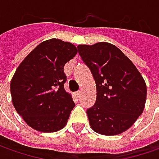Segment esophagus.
<instances>
[{"mask_svg": "<svg viewBox=\"0 0 159 159\" xmlns=\"http://www.w3.org/2000/svg\"><path fill=\"white\" fill-rule=\"evenodd\" d=\"M75 95H76L77 97H80L81 95V91H77L76 93H75Z\"/></svg>", "mask_w": 159, "mask_h": 159, "instance_id": "obj_1", "label": "esophagus"}]
</instances>
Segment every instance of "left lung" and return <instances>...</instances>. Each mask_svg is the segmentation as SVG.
Here are the masks:
<instances>
[{
    "mask_svg": "<svg viewBox=\"0 0 159 159\" xmlns=\"http://www.w3.org/2000/svg\"><path fill=\"white\" fill-rule=\"evenodd\" d=\"M77 48L96 85L95 103L87 110L91 128L103 135L125 132L143 111L147 95L143 78L131 60L111 43Z\"/></svg>",
    "mask_w": 159,
    "mask_h": 159,
    "instance_id": "8db88e82",
    "label": "left lung"
}]
</instances>
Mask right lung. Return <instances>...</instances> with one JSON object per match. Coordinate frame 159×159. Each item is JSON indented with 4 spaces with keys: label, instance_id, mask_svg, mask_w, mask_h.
Instances as JSON below:
<instances>
[{
    "label": "right lung",
    "instance_id": "1",
    "mask_svg": "<svg viewBox=\"0 0 159 159\" xmlns=\"http://www.w3.org/2000/svg\"><path fill=\"white\" fill-rule=\"evenodd\" d=\"M77 52L76 47L70 42L45 40L17 67L10 82L12 102L32 128L53 133L67 124L75 103L64 89V66Z\"/></svg>",
    "mask_w": 159,
    "mask_h": 159
}]
</instances>
